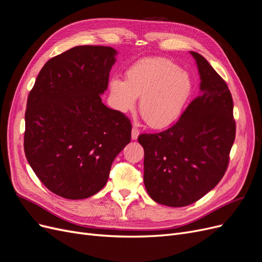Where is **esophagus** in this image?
Listing matches in <instances>:
<instances>
[{
	"mask_svg": "<svg viewBox=\"0 0 262 262\" xmlns=\"http://www.w3.org/2000/svg\"><path fill=\"white\" fill-rule=\"evenodd\" d=\"M139 134H140V131L138 129V126L134 124L133 128H132V131H131V138H132V140H137L138 137H139Z\"/></svg>",
	"mask_w": 262,
	"mask_h": 262,
	"instance_id": "obj_1",
	"label": "esophagus"
}]
</instances>
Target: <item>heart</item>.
Returning a JSON list of instances; mask_svg holds the SVG:
<instances>
[{"label": "heart", "instance_id": "obj_1", "mask_svg": "<svg viewBox=\"0 0 262 262\" xmlns=\"http://www.w3.org/2000/svg\"><path fill=\"white\" fill-rule=\"evenodd\" d=\"M192 80L186 70L172 61L144 58L125 72V81L113 77L109 82L113 105L119 113H130L140 97V113L154 129L172 124L184 112L192 94Z\"/></svg>", "mask_w": 262, "mask_h": 262}]
</instances>
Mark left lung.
Here are the masks:
<instances>
[{"label":"left lung","instance_id":"8db88e82","mask_svg":"<svg viewBox=\"0 0 262 262\" xmlns=\"http://www.w3.org/2000/svg\"><path fill=\"white\" fill-rule=\"evenodd\" d=\"M200 94L171 128L141 134L148 195L172 208L198 201L224 176L235 140L233 98L226 83L201 54L190 51Z\"/></svg>","mask_w":262,"mask_h":262}]
</instances>
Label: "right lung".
Here are the masks:
<instances>
[{"instance_id": "1", "label": "right lung", "mask_w": 262, "mask_h": 262, "mask_svg": "<svg viewBox=\"0 0 262 262\" xmlns=\"http://www.w3.org/2000/svg\"><path fill=\"white\" fill-rule=\"evenodd\" d=\"M117 50L77 46L50 59L27 99L24 149L50 191L71 200L105 187L112 164L130 143L131 123L102 104Z\"/></svg>"}]
</instances>
